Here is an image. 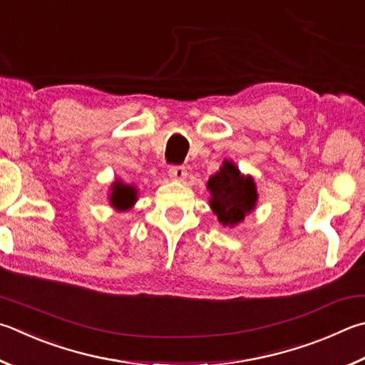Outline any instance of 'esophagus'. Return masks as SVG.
I'll return each instance as SVG.
<instances>
[{
	"mask_svg": "<svg viewBox=\"0 0 365 365\" xmlns=\"http://www.w3.org/2000/svg\"><path fill=\"white\" fill-rule=\"evenodd\" d=\"M169 177L174 180H183L187 177V169L183 165H170L169 168Z\"/></svg>",
	"mask_w": 365,
	"mask_h": 365,
	"instance_id": "obj_1",
	"label": "esophagus"
}]
</instances>
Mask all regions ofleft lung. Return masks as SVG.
<instances>
[{"label": "left lung", "mask_w": 365, "mask_h": 365, "mask_svg": "<svg viewBox=\"0 0 365 365\" xmlns=\"http://www.w3.org/2000/svg\"><path fill=\"white\" fill-rule=\"evenodd\" d=\"M210 207L223 225L240 223L255 207L257 190L250 177L241 175L233 163L225 161L220 172L209 178Z\"/></svg>", "instance_id": "obj_1"}]
</instances>
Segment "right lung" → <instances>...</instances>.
<instances>
[{"label":"right lung","mask_w":365,"mask_h":365,"mask_svg":"<svg viewBox=\"0 0 365 365\" xmlns=\"http://www.w3.org/2000/svg\"><path fill=\"white\" fill-rule=\"evenodd\" d=\"M135 202V191L132 187H124L121 183H116L113 188V195H111V204L115 207L125 210L129 209L132 204Z\"/></svg>","instance_id":"add662e5"}]
</instances>
